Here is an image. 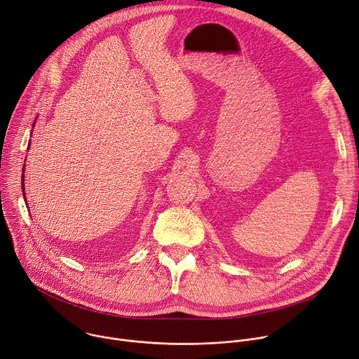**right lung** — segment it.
Masks as SVG:
<instances>
[{"mask_svg": "<svg viewBox=\"0 0 359 359\" xmlns=\"http://www.w3.org/2000/svg\"><path fill=\"white\" fill-rule=\"evenodd\" d=\"M34 124H35V123H34ZM24 189H25V188H24V174H22V194H24V198H25V192H24Z\"/></svg>", "mask_w": 359, "mask_h": 359, "instance_id": "right-lung-1", "label": "right lung"}]
</instances>
